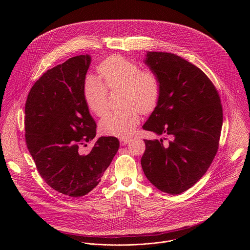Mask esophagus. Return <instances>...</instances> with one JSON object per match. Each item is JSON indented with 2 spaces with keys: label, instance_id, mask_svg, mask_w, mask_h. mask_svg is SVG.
Listing matches in <instances>:
<instances>
[{
  "label": "esophagus",
  "instance_id": "esophagus-1",
  "mask_svg": "<svg viewBox=\"0 0 250 250\" xmlns=\"http://www.w3.org/2000/svg\"><path fill=\"white\" fill-rule=\"evenodd\" d=\"M131 140L129 138H122V139H120V144L121 145H126Z\"/></svg>",
  "mask_w": 250,
  "mask_h": 250
}]
</instances>
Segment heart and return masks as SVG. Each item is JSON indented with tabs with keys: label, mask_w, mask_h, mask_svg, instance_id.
Instances as JSON below:
<instances>
[{
	"label": "heart",
	"mask_w": 250,
	"mask_h": 250,
	"mask_svg": "<svg viewBox=\"0 0 250 250\" xmlns=\"http://www.w3.org/2000/svg\"><path fill=\"white\" fill-rule=\"evenodd\" d=\"M101 81L88 75L83 83V97L88 109L101 117L107 110L108 91L122 89V108L106 113L100 122L104 134L128 137L138 126L141 111H153L162 95V81L158 73L126 57L112 55L98 65Z\"/></svg>",
	"instance_id": "heart-1"
}]
</instances>
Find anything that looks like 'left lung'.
<instances>
[{
  "label": "left lung",
  "instance_id": "left-lung-1",
  "mask_svg": "<svg viewBox=\"0 0 250 250\" xmlns=\"http://www.w3.org/2000/svg\"><path fill=\"white\" fill-rule=\"evenodd\" d=\"M145 63L160 76L162 95L143 130L166 138L144 140L143 172L160 190L179 194L201 179L216 155L220 97L204 72L174 54L147 53Z\"/></svg>",
  "mask_w": 250,
  "mask_h": 250
}]
</instances>
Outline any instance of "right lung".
Here are the masks:
<instances>
[{
	"mask_svg": "<svg viewBox=\"0 0 250 250\" xmlns=\"http://www.w3.org/2000/svg\"><path fill=\"white\" fill-rule=\"evenodd\" d=\"M90 64L88 55L70 58L45 72L31 88L25 105V140L40 176L55 190L83 196L100 182L115 156L119 142L96 136V123L83 97Z\"/></svg>",
	"mask_w": 250,
	"mask_h": 250,
	"instance_id": "1",
	"label": "right lung"
}]
</instances>
